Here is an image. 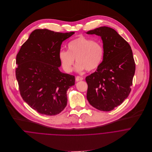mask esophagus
Returning <instances> with one entry per match:
<instances>
[{"mask_svg":"<svg viewBox=\"0 0 152 152\" xmlns=\"http://www.w3.org/2000/svg\"><path fill=\"white\" fill-rule=\"evenodd\" d=\"M75 80H76L77 82L80 81H82V80H83V78L81 77H80V76H77L75 78Z\"/></svg>","mask_w":152,"mask_h":152,"instance_id":"34e87169","label":"esophagus"}]
</instances>
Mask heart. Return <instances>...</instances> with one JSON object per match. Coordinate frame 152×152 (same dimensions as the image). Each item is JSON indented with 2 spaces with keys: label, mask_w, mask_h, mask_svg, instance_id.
<instances>
[{
  "label": "heart",
  "mask_w": 152,
  "mask_h": 152,
  "mask_svg": "<svg viewBox=\"0 0 152 152\" xmlns=\"http://www.w3.org/2000/svg\"><path fill=\"white\" fill-rule=\"evenodd\" d=\"M68 51L61 50L59 58L63 69L67 72L73 69L75 59L77 63L76 70L92 71L101 64L104 50L102 44L97 42L80 36L68 44Z\"/></svg>",
  "instance_id": "heart-1"
}]
</instances>
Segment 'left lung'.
<instances>
[{
  "instance_id": "8db88e82",
  "label": "left lung",
  "mask_w": 152,
  "mask_h": 152,
  "mask_svg": "<svg viewBox=\"0 0 152 152\" xmlns=\"http://www.w3.org/2000/svg\"><path fill=\"white\" fill-rule=\"evenodd\" d=\"M86 33L100 36L104 50L102 62L86 78L87 99L93 107L110 111L130 94L135 72L133 53L129 43L110 27H100Z\"/></svg>"
}]
</instances>
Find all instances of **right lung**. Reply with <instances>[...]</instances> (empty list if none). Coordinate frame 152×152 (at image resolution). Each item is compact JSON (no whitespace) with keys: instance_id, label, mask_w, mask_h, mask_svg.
<instances>
[{"instance_id":"right-lung-1","label":"right lung","mask_w":152,"mask_h":152,"mask_svg":"<svg viewBox=\"0 0 152 152\" xmlns=\"http://www.w3.org/2000/svg\"><path fill=\"white\" fill-rule=\"evenodd\" d=\"M74 32L36 29L16 56V77L23 99L39 113L53 116L66 106V91L75 77L59 69L61 45Z\"/></svg>"}]
</instances>
